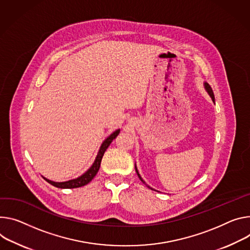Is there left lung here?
I'll return each mask as SVG.
<instances>
[{"mask_svg":"<svg viewBox=\"0 0 250 250\" xmlns=\"http://www.w3.org/2000/svg\"><path fill=\"white\" fill-rule=\"evenodd\" d=\"M204 85H206V88H207V90H208V93L209 94V96L211 97L212 101L214 102V95H213V92H212V88L210 87V85H209V84H208V83H204ZM135 171H137V173H138V176L140 177V179H141V180L143 181V183H144V184H146V183H145V181L143 180V178L141 177V175H140V173H139V171H138V169H137V167H135ZM147 188H149L150 189H152V188H151L150 187H148V186H147Z\"/></svg>","mask_w":250,"mask_h":250,"instance_id":"1","label":"left lung"}]
</instances>
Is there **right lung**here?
Listing matches in <instances>:
<instances>
[{
  "instance_id": "1",
  "label": "right lung",
  "mask_w": 250,
  "mask_h": 250,
  "mask_svg": "<svg viewBox=\"0 0 250 250\" xmlns=\"http://www.w3.org/2000/svg\"><path fill=\"white\" fill-rule=\"evenodd\" d=\"M120 133V129L116 130L115 132H112L109 137L103 143L100 151L96 157V161L94 163V165L89 167V169L84 172L83 175H81L80 177L76 178V179H72L69 181H64V183H55V181H52L46 177H43V179H46L49 184H51L52 186L59 188H81L83 187L85 185H87L89 181H92V179L96 176V174L98 173L100 167H101V163H102V158L104 156V151L106 150V148L109 146V145L111 144V142L115 140L118 134Z\"/></svg>"
}]
</instances>
